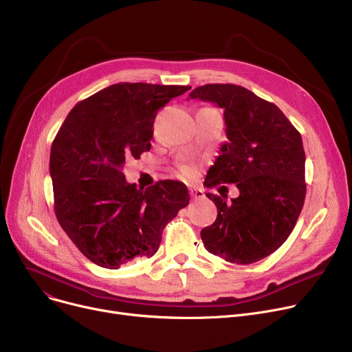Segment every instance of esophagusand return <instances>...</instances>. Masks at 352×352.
Listing matches in <instances>:
<instances>
[{
    "label": "esophagus",
    "mask_w": 352,
    "mask_h": 352,
    "mask_svg": "<svg viewBox=\"0 0 352 352\" xmlns=\"http://www.w3.org/2000/svg\"><path fill=\"white\" fill-rule=\"evenodd\" d=\"M190 195H191L192 198H195V199L206 198V192L202 191V190H199V188H191V190H190Z\"/></svg>",
    "instance_id": "obj_1"
}]
</instances>
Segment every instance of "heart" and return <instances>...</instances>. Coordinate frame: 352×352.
<instances>
[{
  "mask_svg": "<svg viewBox=\"0 0 352 352\" xmlns=\"http://www.w3.org/2000/svg\"><path fill=\"white\" fill-rule=\"evenodd\" d=\"M179 171L184 174V175H187V177H190V175H192V173H194V168L192 166L190 165V164H179Z\"/></svg>",
  "mask_w": 352,
  "mask_h": 352,
  "instance_id": "obj_1",
  "label": "heart"
}]
</instances>
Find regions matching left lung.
<instances>
[{
	"label": "left lung",
	"instance_id": "8db88e82",
	"mask_svg": "<svg viewBox=\"0 0 352 352\" xmlns=\"http://www.w3.org/2000/svg\"><path fill=\"white\" fill-rule=\"evenodd\" d=\"M190 98L224 109L228 141L206 182L236 184L239 195L207 194L215 223L201 231L208 252L232 264H252L278 250L292 232L305 199V153L301 134L283 111L234 84H207Z\"/></svg>",
	"mask_w": 352,
	"mask_h": 352
}]
</instances>
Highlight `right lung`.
Listing matches in <instances>:
<instances>
[{"instance_id": "right-lung-1", "label": "right lung", "mask_w": 352, "mask_h": 352, "mask_svg": "<svg viewBox=\"0 0 352 352\" xmlns=\"http://www.w3.org/2000/svg\"><path fill=\"white\" fill-rule=\"evenodd\" d=\"M190 85L118 82L74 107L51 145L54 210L76 247L94 264L118 270L153 256L165 226L188 206L187 187L164 179L128 184L129 158L150 151L157 111Z\"/></svg>"}]
</instances>
